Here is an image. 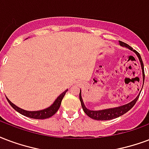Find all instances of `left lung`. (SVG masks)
Segmentation results:
<instances>
[{
    "instance_id": "8db88e82",
    "label": "left lung",
    "mask_w": 149,
    "mask_h": 149,
    "mask_svg": "<svg viewBox=\"0 0 149 149\" xmlns=\"http://www.w3.org/2000/svg\"><path fill=\"white\" fill-rule=\"evenodd\" d=\"M119 44L122 46V47H126L128 49H130V50L133 51L136 54V56L139 58L140 62H141V69H142V76H143V84H144V81H145V71H144V64H143V61H142L141 57V55L137 51H136L135 49H133L131 47H130L128 44L123 42H121L119 41ZM143 88V87H142ZM142 90V89H141ZM141 91H140L139 94H141ZM139 95H138L135 98V100H133V101H131L130 102H129L127 104H125V105L120 106V107H114V108H109V109H105V110H101V111H92V110H89L85 107L84 103L83 102V100H82V96H81V90L80 91V102H81V106H82V108H83L84 113H85L88 117H90L91 118L95 120H100V121H104V120H111L114 119V118H116L118 117H120L123 115L124 114H125L127 111H129L130 110L133 106L135 105V103L138 100L139 98Z\"/></svg>"
}]
</instances>
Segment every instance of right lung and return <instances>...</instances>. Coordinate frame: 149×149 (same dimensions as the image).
<instances>
[{
    "instance_id": "add662e5",
    "label": "right lung",
    "mask_w": 149,
    "mask_h": 149,
    "mask_svg": "<svg viewBox=\"0 0 149 149\" xmlns=\"http://www.w3.org/2000/svg\"><path fill=\"white\" fill-rule=\"evenodd\" d=\"M68 91V89L62 92L59 96L55 100L52 105L47 107V108L44 109V110H41V111H25L24 109H21L18 107L15 104H13V102H11L7 98L8 102H9V104L13 107V109H15L17 112H19V114H23L24 116L28 117L31 118H35V119H45V118H48L49 117L53 116L54 114L58 111V109L60 107L61 103V100L65 96L66 91Z\"/></svg>"
}]
</instances>
